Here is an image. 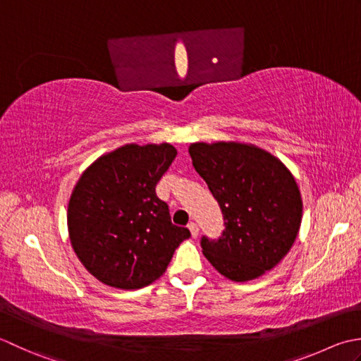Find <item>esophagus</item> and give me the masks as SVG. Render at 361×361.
I'll use <instances>...</instances> for the list:
<instances>
[{
	"mask_svg": "<svg viewBox=\"0 0 361 361\" xmlns=\"http://www.w3.org/2000/svg\"><path fill=\"white\" fill-rule=\"evenodd\" d=\"M188 229H190V232H191V237H193V238H196L197 235H200V227H197V224H196V223L191 221V223L188 224Z\"/></svg>",
	"mask_w": 361,
	"mask_h": 361,
	"instance_id": "esophagus-1",
	"label": "esophagus"
}]
</instances>
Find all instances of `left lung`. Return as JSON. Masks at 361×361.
Returning a JSON list of instances; mask_svg holds the SVG:
<instances>
[{"label":"left lung","instance_id":"left-lung-1","mask_svg":"<svg viewBox=\"0 0 361 361\" xmlns=\"http://www.w3.org/2000/svg\"><path fill=\"white\" fill-rule=\"evenodd\" d=\"M188 152L226 224L218 241L201 240L205 259L232 282L254 281L273 269L290 252L302 223V196L291 171L252 143L196 142Z\"/></svg>","mask_w":361,"mask_h":361}]
</instances>
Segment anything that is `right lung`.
Instances as JSON below:
<instances>
[{
    "instance_id": "1",
    "label": "right lung",
    "mask_w": 361,
    "mask_h": 361,
    "mask_svg": "<svg viewBox=\"0 0 361 361\" xmlns=\"http://www.w3.org/2000/svg\"><path fill=\"white\" fill-rule=\"evenodd\" d=\"M176 154L170 143H129L102 154L78 179L68 201V237L79 262L104 285L138 290L152 283L190 238L156 196Z\"/></svg>"
}]
</instances>
